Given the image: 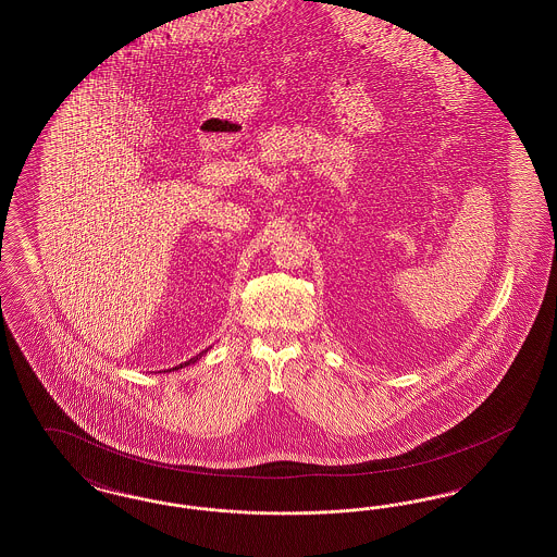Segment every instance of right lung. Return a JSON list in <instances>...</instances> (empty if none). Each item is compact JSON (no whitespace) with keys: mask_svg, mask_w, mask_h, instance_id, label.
Segmentation results:
<instances>
[{"mask_svg":"<svg viewBox=\"0 0 557 557\" xmlns=\"http://www.w3.org/2000/svg\"><path fill=\"white\" fill-rule=\"evenodd\" d=\"M209 348H212V346H209ZM209 348H205V350H202V352H198V355H196V357H191V359H189V361H186V363H180V366H177V368H173V370H182V368H187V366H191V363H196V361H198V359H202V357H205V355H207V352H209Z\"/></svg>","mask_w":557,"mask_h":557,"instance_id":"1","label":"right lung"}]
</instances>
